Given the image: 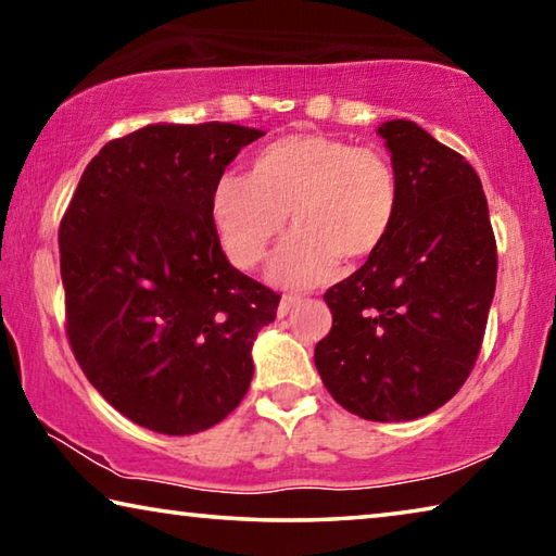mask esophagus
Here are the masks:
<instances>
[{
    "label": "esophagus",
    "mask_w": 556,
    "mask_h": 556,
    "mask_svg": "<svg viewBox=\"0 0 556 556\" xmlns=\"http://www.w3.org/2000/svg\"><path fill=\"white\" fill-rule=\"evenodd\" d=\"M296 304H301V296H296V294H289V296H281V301H279V306H277V316L279 318H285L291 308H294Z\"/></svg>",
    "instance_id": "1"
}]
</instances>
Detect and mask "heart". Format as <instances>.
Returning <instances> with one entry per match:
<instances>
[{
  "instance_id": "1",
  "label": "heart",
  "mask_w": 556,
  "mask_h": 556,
  "mask_svg": "<svg viewBox=\"0 0 556 556\" xmlns=\"http://www.w3.org/2000/svg\"><path fill=\"white\" fill-rule=\"evenodd\" d=\"M397 168L380 149L326 135H289L262 147L248 176H225L213 191V223L225 255L250 269L265 260L275 285L306 289L336 271L341 255L361 260L388 240L400 213Z\"/></svg>"
}]
</instances>
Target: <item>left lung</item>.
<instances>
[{
	"label": "left lung",
	"instance_id": "1",
	"mask_svg": "<svg viewBox=\"0 0 556 556\" xmlns=\"http://www.w3.org/2000/svg\"><path fill=\"white\" fill-rule=\"evenodd\" d=\"M378 135L400 176V213L368 262L326 291L333 326L314 363L348 412L409 421L446 404L473 370L497 255L473 166L417 122H382Z\"/></svg>",
	"mask_w": 556,
	"mask_h": 556
}]
</instances>
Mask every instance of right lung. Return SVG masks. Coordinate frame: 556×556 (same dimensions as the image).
I'll use <instances>...</instances> for the list:
<instances>
[{
	"label": "right lung",
	"instance_id": "obj_1",
	"mask_svg": "<svg viewBox=\"0 0 556 556\" xmlns=\"http://www.w3.org/2000/svg\"><path fill=\"white\" fill-rule=\"evenodd\" d=\"M230 122L147 125L100 149L59 230L68 341L112 407L156 434L218 425L250 388L279 296L235 269L213 191L242 147Z\"/></svg>",
	"mask_w": 556,
	"mask_h": 556
}]
</instances>
